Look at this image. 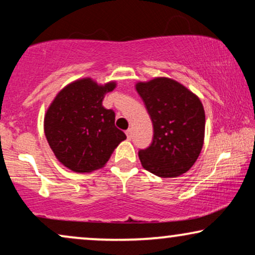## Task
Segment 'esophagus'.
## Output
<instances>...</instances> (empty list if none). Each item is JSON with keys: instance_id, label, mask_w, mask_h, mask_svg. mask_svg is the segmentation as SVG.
<instances>
[{"instance_id": "obj_1", "label": "esophagus", "mask_w": 255, "mask_h": 255, "mask_svg": "<svg viewBox=\"0 0 255 255\" xmlns=\"http://www.w3.org/2000/svg\"><path fill=\"white\" fill-rule=\"evenodd\" d=\"M125 133H127L128 139H131L132 138V130H131V128H128V130H127V132H125Z\"/></svg>"}]
</instances>
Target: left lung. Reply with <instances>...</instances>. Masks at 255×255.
Masks as SVG:
<instances>
[{"label": "left lung", "mask_w": 255, "mask_h": 255, "mask_svg": "<svg viewBox=\"0 0 255 255\" xmlns=\"http://www.w3.org/2000/svg\"><path fill=\"white\" fill-rule=\"evenodd\" d=\"M153 123L149 147L138 153L141 166L159 177L189 170L204 142L205 113L197 95L169 78L135 83Z\"/></svg>", "instance_id": "left-lung-1"}]
</instances>
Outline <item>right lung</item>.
<instances>
[{
  "instance_id": "right-lung-1",
  "label": "right lung",
  "mask_w": 255,
  "mask_h": 255,
  "mask_svg": "<svg viewBox=\"0 0 255 255\" xmlns=\"http://www.w3.org/2000/svg\"><path fill=\"white\" fill-rule=\"evenodd\" d=\"M116 82L99 85L92 78L68 83L57 94L44 117V132L55 158L76 173L106 166L115 148L127 139L115 127V113L102 101Z\"/></svg>"
}]
</instances>
